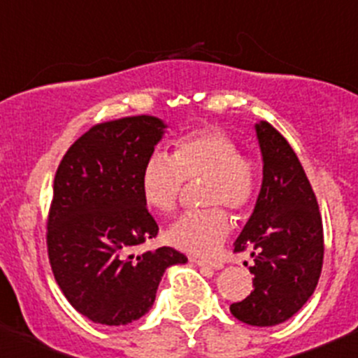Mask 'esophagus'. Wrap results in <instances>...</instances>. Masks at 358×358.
<instances>
[{"mask_svg":"<svg viewBox=\"0 0 358 358\" xmlns=\"http://www.w3.org/2000/svg\"><path fill=\"white\" fill-rule=\"evenodd\" d=\"M197 266L201 268H209V270H222L223 268V263L222 262H208V259H192Z\"/></svg>","mask_w":358,"mask_h":358,"instance_id":"obj_1","label":"esophagus"}]
</instances>
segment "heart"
<instances>
[{
	"label": "heart",
	"instance_id": "heart-1",
	"mask_svg": "<svg viewBox=\"0 0 358 358\" xmlns=\"http://www.w3.org/2000/svg\"><path fill=\"white\" fill-rule=\"evenodd\" d=\"M206 180L202 211L185 213L171 223L164 237L173 248L190 255L209 256L230 232V216L220 206L241 211L256 192V166L239 154L236 140L220 128H199L173 143L171 157L154 152L147 157L140 176V190L149 208L175 211L185 182Z\"/></svg>",
	"mask_w": 358,
	"mask_h": 358
}]
</instances>
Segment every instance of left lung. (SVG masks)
<instances>
[{"label":"left lung","instance_id":"left-lung-1","mask_svg":"<svg viewBox=\"0 0 358 358\" xmlns=\"http://www.w3.org/2000/svg\"><path fill=\"white\" fill-rule=\"evenodd\" d=\"M263 180L255 209L234 243L252 256L251 294L230 305L249 326L286 322L308 301L324 259L322 218L315 194L287 140L266 121L255 124Z\"/></svg>","mask_w":358,"mask_h":358}]
</instances>
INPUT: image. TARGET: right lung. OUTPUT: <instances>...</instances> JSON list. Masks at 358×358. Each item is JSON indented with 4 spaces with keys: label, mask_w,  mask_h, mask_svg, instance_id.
Returning <instances> with one entry per match:
<instances>
[{
    "label": "right lung",
    "mask_w": 358,
    "mask_h": 358,
    "mask_svg": "<svg viewBox=\"0 0 358 358\" xmlns=\"http://www.w3.org/2000/svg\"><path fill=\"white\" fill-rule=\"evenodd\" d=\"M168 126L133 115L93 126L64 156L48 215L50 265L67 301L103 326H126L154 305L166 268L187 263L173 248L135 252L157 236L140 176Z\"/></svg>",
    "instance_id": "right-lung-1"
}]
</instances>
